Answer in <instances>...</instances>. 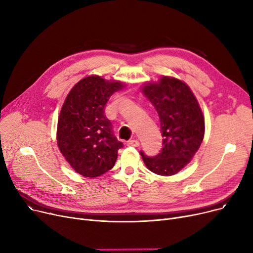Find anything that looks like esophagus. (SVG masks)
<instances>
[{
	"mask_svg": "<svg viewBox=\"0 0 253 253\" xmlns=\"http://www.w3.org/2000/svg\"><path fill=\"white\" fill-rule=\"evenodd\" d=\"M127 144L130 145V147H138L139 141L137 139H130L129 141H127Z\"/></svg>",
	"mask_w": 253,
	"mask_h": 253,
	"instance_id": "34e87169",
	"label": "esophagus"
}]
</instances>
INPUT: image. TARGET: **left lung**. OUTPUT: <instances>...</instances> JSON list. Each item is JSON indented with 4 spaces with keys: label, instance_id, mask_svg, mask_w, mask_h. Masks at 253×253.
<instances>
[{
    "label": "left lung",
    "instance_id": "8db88e82",
    "mask_svg": "<svg viewBox=\"0 0 253 253\" xmlns=\"http://www.w3.org/2000/svg\"><path fill=\"white\" fill-rule=\"evenodd\" d=\"M141 91L159 115L163 148L155 157L140 155L149 170L159 175L176 174L200 148L205 121L194 93L178 79L162 77L157 83H144Z\"/></svg>",
    "mask_w": 253,
    "mask_h": 253
}]
</instances>
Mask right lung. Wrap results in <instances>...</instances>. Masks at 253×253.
<instances>
[{
    "label": "right lung",
    "instance_id": "right-lung-1",
    "mask_svg": "<svg viewBox=\"0 0 253 253\" xmlns=\"http://www.w3.org/2000/svg\"><path fill=\"white\" fill-rule=\"evenodd\" d=\"M120 81L89 76L70 91L57 123V145L72 168L85 177L100 176L112 169L123 143L104 116L105 104L124 88Z\"/></svg>",
    "mask_w": 253,
    "mask_h": 253
}]
</instances>
